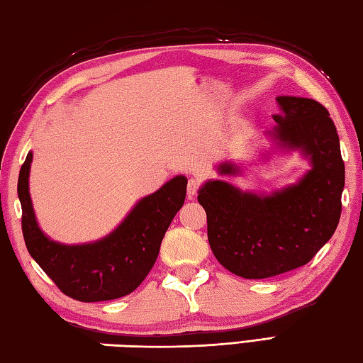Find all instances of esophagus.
Returning <instances> with one entry per match:
<instances>
[{
	"mask_svg": "<svg viewBox=\"0 0 363 363\" xmlns=\"http://www.w3.org/2000/svg\"><path fill=\"white\" fill-rule=\"evenodd\" d=\"M201 184H202V183H201L199 179H189V182H188V194H189V196L197 194V191H199Z\"/></svg>",
	"mask_w": 363,
	"mask_h": 363,
	"instance_id": "1",
	"label": "esophagus"
}]
</instances>
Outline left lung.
<instances>
[{"mask_svg":"<svg viewBox=\"0 0 363 363\" xmlns=\"http://www.w3.org/2000/svg\"><path fill=\"white\" fill-rule=\"evenodd\" d=\"M273 131L283 147L310 156L313 169L294 186L272 196L242 193L207 182L197 201L207 213L210 248L224 269L248 279L281 275L308 264L330 240L341 215L345 162L327 108L308 98H277ZM223 174H235L229 164Z\"/></svg>","mask_w":363,"mask_h":363,"instance_id":"8db88e82","label":"left lung"}]
</instances>
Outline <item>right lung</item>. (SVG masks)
Masks as SVG:
<instances>
[{
    "label": "right lung",
    "mask_w": 363,
    "mask_h": 363,
    "mask_svg": "<svg viewBox=\"0 0 363 363\" xmlns=\"http://www.w3.org/2000/svg\"><path fill=\"white\" fill-rule=\"evenodd\" d=\"M33 155L18 174L22 232L31 257L58 289L79 302H102L131 294L155 265L161 242L186 197V177L179 175L142 199L117 230L96 243L66 246L38 228L28 191Z\"/></svg>",
    "instance_id": "add662e5"
}]
</instances>
